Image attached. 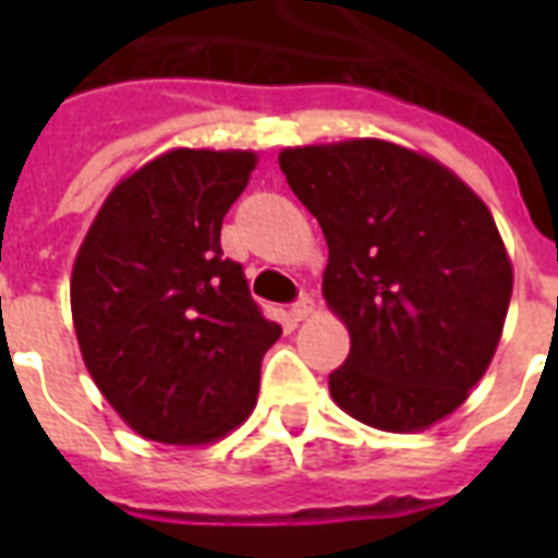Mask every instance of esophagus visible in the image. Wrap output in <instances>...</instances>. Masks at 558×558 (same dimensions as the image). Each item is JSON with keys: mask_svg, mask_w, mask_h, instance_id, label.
<instances>
[{"mask_svg": "<svg viewBox=\"0 0 558 558\" xmlns=\"http://www.w3.org/2000/svg\"><path fill=\"white\" fill-rule=\"evenodd\" d=\"M315 313V301L310 295H301L295 304L289 306V315H292V322H304L310 315Z\"/></svg>", "mask_w": 558, "mask_h": 558, "instance_id": "obj_1", "label": "esophagus"}]
</instances>
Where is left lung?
<instances>
[{
  "label": "left lung",
  "mask_w": 558,
  "mask_h": 558,
  "mask_svg": "<svg viewBox=\"0 0 558 558\" xmlns=\"http://www.w3.org/2000/svg\"><path fill=\"white\" fill-rule=\"evenodd\" d=\"M278 161L327 236L324 298L350 330L332 399L385 432L451 414L493 362L512 295L489 208L442 165L376 138Z\"/></svg>",
  "instance_id": "8db88e82"
}]
</instances>
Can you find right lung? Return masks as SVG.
Segmentation results:
<instances>
[{
  "label": "right lung",
  "mask_w": 558,
  "mask_h": 558,
  "mask_svg": "<svg viewBox=\"0 0 558 558\" xmlns=\"http://www.w3.org/2000/svg\"><path fill=\"white\" fill-rule=\"evenodd\" d=\"M252 170L254 153H165L109 193L77 252L83 362L147 440H217L257 402L263 353L280 327L219 245Z\"/></svg>",
  "instance_id": "1"
}]
</instances>
